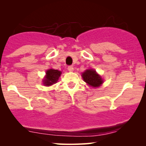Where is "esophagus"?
<instances>
[{
  "mask_svg": "<svg viewBox=\"0 0 146 146\" xmlns=\"http://www.w3.org/2000/svg\"><path fill=\"white\" fill-rule=\"evenodd\" d=\"M68 70L69 72H72L74 70V67L72 66H69L68 67Z\"/></svg>",
  "mask_w": 146,
  "mask_h": 146,
  "instance_id": "1",
  "label": "esophagus"
}]
</instances>
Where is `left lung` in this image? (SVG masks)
<instances>
[{"label":"left lung","instance_id":"1","mask_svg":"<svg viewBox=\"0 0 146 146\" xmlns=\"http://www.w3.org/2000/svg\"><path fill=\"white\" fill-rule=\"evenodd\" d=\"M82 78L85 82L92 87H98L103 83L102 79L92 69L86 70L82 74Z\"/></svg>","mask_w":146,"mask_h":146}]
</instances>
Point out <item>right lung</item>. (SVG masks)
<instances>
[{"label":"right lung","instance_id":"1","mask_svg":"<svg viewBox=\"0 0 146 146\" xmlns=\"http://www.w3.org/2000/svg\"><path fill=\"white\" fill-rule=\"evenodd\" d=\"M46 76L43 80L44 84L45 86H50L56 83L58 78L60 76L61 72L58 70L50 69L46 71Z\"/></svg>","mask_w":146,"mask_h":146}]
</instances>
